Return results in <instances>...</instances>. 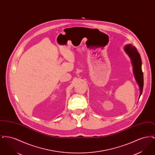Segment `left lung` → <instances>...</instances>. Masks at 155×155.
I'll use <instances>...</instances> for the list:
<instances>
[{
  "label": "left lung",
  "instance_id": "1",
  "mask_svg": "<svg viewBox=\"0 0 155 155\" xmlns=\"http://www.w3.org/2000/svg\"><path fill=\"white\" fill-rule=\"evenodd\" d=\"M125 51L131 59L132 63L134 66V73L135 74L136 80L137 81L140 88V97L143 87V76L141 68L142 62L140 55L137 51V49L135 48V47L131 45H126L125 46Z\"/></svg>",
  "mask_w": 155,
  "mask_h": 155
}]
</instances>
